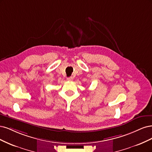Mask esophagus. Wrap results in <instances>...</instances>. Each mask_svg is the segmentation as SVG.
Returning <instances> with one entry per match:
<instances>
[{"label":"esophagus","instance_id":"34e87169","mask_svg":"<svg viewBox=\"0 0 152 152\" xmlns=\"http://www.w3.org/2000/svg\"><path fill=\"white\" fill-rule=\"evenodd\" d=\"M67 81H72V80H73V78H72V77H67Z\"/></svg>","mask_w":152,"mask_h":152}]
</instances>
